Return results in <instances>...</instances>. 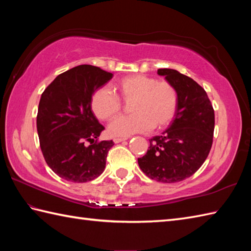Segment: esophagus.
Wrapping results in <instances>:
<instances>
[{"label":"esophagus","mask_w":251,"mask_h":251,"mask_svg":"<svg viewBox=\"0 0 251 251\" xmlns=\"http://www.w3.org/2000/svg\"><path fill=\"white\" fill-rule=\"evenodd\" d=\"M127 139H128V138H127V137H123V138L122 137H116V138H114L113 141L115 143H119V142H122V141H125Z\"/></svg>","instance_id":"34e87169"}]
</instances>
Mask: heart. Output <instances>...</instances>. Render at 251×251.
<instances>
[{"instance_id": "heart-1", "label": "heart", "mask_w": 251, "mask_h": 251, "mask_svg": "<svg viewBox=\"0 0 251 251\" xmlns=\"http://www.w3.org/2000/svg\"><path fill=\"white\" fill-rule=\"evenodd\" d=\"M113 86L123 100H132V114L111 123L109 132L112 136L126 137L152 128L163 129L177 113L178 92L168 81H158L145 74H131L120 78ZM118 96L109 87L96 89L90 99L95 115L101 121L115 119L122 111V101Z\"/></svg>"}]
</instances>
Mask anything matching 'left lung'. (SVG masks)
Instances as JSON below:
<instances>
[{
	"label": "left lung",
	"instance_id": "obj_1",
	"mask_svg": "<svg viewBox=\"0 0 251 251\" xmlns=\"http://www.w3.org/2000/svg\"><path fill=\"white\" fill-rule=\"evenodd\" d=\"M157 74L177 89L178 110L168 129L149 140L150 147L138 164L149 178L175 183L204 164L212 146L215 111L205 89L193 78L173 69H158Z\"/></svg>",
	"mask_w": 251,
	"mask_h": 251
}]
</instances>
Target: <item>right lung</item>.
<instances>
[{"label":"right lung","instance_id":"add662e5","mask_svg":"<svg viewBox=\"0 0 251 251\" xmlns=\"http://www.w3.org/2000/svg\"><path fill=\"white\" fill-rule=\"evenodd\" d=\"M112 76L98 67L81 65L59 74L41 96L36 116L41 150L62 179L82 183L103 173L114 142L98 140L104 127L93 113L90 99Z\"/></svg>","mask_w":251,"mask_h":251}]
</instances>
